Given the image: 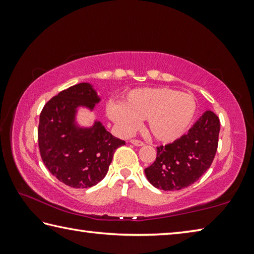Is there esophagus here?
<instances>
[{"label":"esophagus","instance_id":"obj_1","mask_svg":"<svg viewBox=\"0 0 254 254\" xmlns=\"http://www.w3.org/2000/svg\"><path fill=\"white\" fill-rule=\"evenodd\" d=\"M130 142H131V144L135 145V147H142V145H144L142 141H140V140H131Z\"/></svg>","mask_w":254,"mask_h":254}]
</instances>
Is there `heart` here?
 <instances>
[{
	"mask_svg": "<svg viewBox=\"0 0 254 254\" xmlns=\"http://www.w3.org/2000/svg\"><path fill=\"white\" fill-rule=\"evenodd\" d=\"M195 97L167 87L136 88L121 103L109 102L106 114L119 130L128 134L147 120V130L154 140L171 143L182 137L195 118Z\"/></svg>",
	"mask_w": 254,
	"mask_h": 254,
	"instance_id": "b5f03b06",
	"label": "heart"
}]
</instances>
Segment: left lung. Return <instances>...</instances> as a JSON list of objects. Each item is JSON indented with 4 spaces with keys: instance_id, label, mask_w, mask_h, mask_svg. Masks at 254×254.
I'll return each mask as SVG.
<instances>
[{
    "instance_id": "8db88e82",
    "label": "left lung",
    "mask_w": 254,
    "mask_h": 254,
    "mask_svg": "<svg viewBox=\"0 0 254 254\" xmlns=\"http://www.w3.org/2000/svg\"><path fill=\"white\" fill-rule=\"evenodd\" d=\"M220 120L206 111L187 134L157 148V158L144 169L149 183L161 190H179L197 182L212 165L218 144Z\"/></svg>"
}]
</instances>
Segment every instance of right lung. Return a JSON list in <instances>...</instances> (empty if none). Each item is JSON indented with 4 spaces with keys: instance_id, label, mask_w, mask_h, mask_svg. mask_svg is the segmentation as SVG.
Masks as SVG:
<instances>
[{
    "instance_id": "right-lung-1",
    "label": "right lung",
    "mask_w": 254,
    "mask_h": 254,
    "mask_svg": "<svg viewBox=\"0 0 254 254\" xmlns=\"http://www.w3.org/2000/svg\"><path fill=\"white\" fill-rule=\"evenodd\" d=\"M101 102L89 83L60 92L44 106L38 128L41 159L59 182L72 188L95 186L105 177L119 147L126 144L106 131L101 121L91 127L77 121L79 109L94 111Z\"/></svg>"
}]
</instances>
